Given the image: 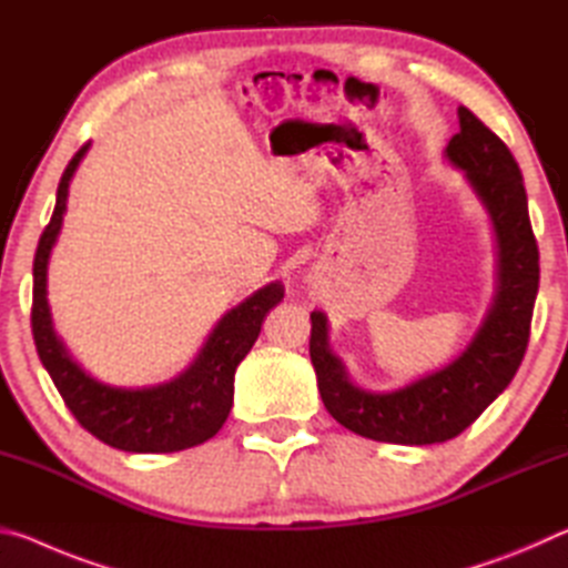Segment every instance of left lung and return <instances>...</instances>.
Wrapping results in <instances>:
<instances>
[{
	"label": "left lung",
	"instance_id": "1",
	"mask_svg": "<svg viewBox=\"0 0 568 568\" xmlns=\"http://www.w3.org/2000/svg\"><path fill=\"white\" fill-rule=\"evenodd\" d=\"M460 132L446 158L466 172L494 220L498 291L474 341L444 371L390 393L353 386L328 348L321 311L311 313V361L331 416L353 434L400 446L444 444L474 423L511 383L524 361L538 293V245L528 220L524 178L511 150L474 112L458 108Z\"/></svg>",
	"mask_w": 568,
	"mask_h": 568
}]
</instances>
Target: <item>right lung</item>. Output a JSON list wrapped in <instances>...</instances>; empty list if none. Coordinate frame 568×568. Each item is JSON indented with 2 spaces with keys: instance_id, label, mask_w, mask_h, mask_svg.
Listing matches in <instances>:
<instances>
[{
  "instance_id": "add662e5",
  "label": "right lung",
  "mask_w": 568,
  "mask_h": 568,
  "mask_svg": "<svg viewBox=\"0 0 568 568\" xmlns=\"http://www.w3.org/2000/svg\"><path fill=\"white\" fill-rule=\"evenodd\" d=\"M88 148L90 142L77 150L62 172L52 220L44 227L34 253L32 335L37 353L60 390L64 406L102 444L130 454H172V450L200 446L223 428L233 406L235 368L253 348L263 318L283 301L285 291L281 283H271L245 297L223 315L190 368L170 383L152 388H112L90 378L54 335L50 305H47V261L62 227L67 187Z\"/></svg>"
}]
</instances>
